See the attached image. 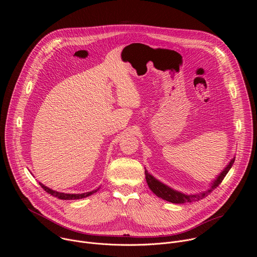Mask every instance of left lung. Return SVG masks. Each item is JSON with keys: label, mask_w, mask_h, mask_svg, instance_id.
Returning a JSON list of instances; mask_svg holds the SVG:
<instances>
[{"label": "left lung", "mask_w": 257, "mask_h": 257, "mask_svg": "<svg viewBox=\"0 0 257 257\" xmlns=\"http://www.w3.org/2000/svg\"><path fill=\"white\" fill-rule=\"evenodd\" d=\"M234 162H235V157L230 161V163L221 172V174H219L212 182H210L208 189H206L205 191L194 193V194H186V193H183V192H180V191H177V190L171 188L170 186L164 184V183H162L161 181L156 179L153 175H151L149 173V171L146 169H145L144 173H145V179H146V182H148V185H149L150 189L158 197H160L164 200H167L169 202H172V203H185V202L197 201V200H200V199L206 197L213 189H215L219 184H221L222 181L224 180V178L226 177V175L232 168Z\"/></svg>", "instance_id": "8db88e82"}]
</instances>
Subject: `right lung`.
Instances as JSON below:
<instances>
[{
  "mask_svg": "<svg viewBox=\"0 0 257 257\" xmlns=\"http://www.w3.org/2000/svg\"><path fill=\"white\" fill-rule=\"evenodd\" d=\"M40 185L45 189V191H47L49 194L59 198V199H64V200H73V199H81V198H85L87 196H90L92 195L93 193L97 192L98 189L100 188H97L95 190H92V191H89V192H85V193H78V194H70V193H64V192H59V191H56V190H53L47 186H45L43 183L40 182Z\"/></svg>",
  "mask_w": 257,
  "mask_h": 257,
  "instance_id": "right-lung-1",
  "label": "right lung"
}]
</instances>
